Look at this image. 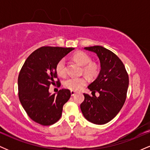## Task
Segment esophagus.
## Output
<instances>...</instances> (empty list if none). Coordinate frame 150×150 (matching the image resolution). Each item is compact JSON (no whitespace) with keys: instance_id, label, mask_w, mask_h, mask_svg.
Listing matches in <instances>:
<instances>
[{"instance_id":"esophagus-1","label":"esophagus","mask_w":150,"mask_h":150,"mask_svg":"<svg viewBox=\"0 0 150 150\" xmlns=\"http://www.w3.org/2000/svg\"><path fill=\"white\" fill-rule=\"evenodd\" d=\"M70 93H71V95L72 96H74V95H75V93H76V92H75V91H70Z\"/></svg>"}]
</instances>
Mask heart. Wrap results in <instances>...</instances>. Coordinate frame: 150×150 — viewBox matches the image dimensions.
<instances>
[{
	"instance_id": "obj_1",
	"label": "heart",
	"mask_w": 150,
	"mask_h": 150,
	"mask_svg": "<svg viewBox=\"0 0 150 150\" xmlns=\"http://www.w3.org/2000/svg\"><path fill=\"white\" fill-rule=\"evenodd\" d=\"M73 59L83 66L82 71L90 78H94L99 75V66L95 63L92 62V58L87 53L83 51H78L73 55ZM56 71L58 75L61 77L65 76L66 74V66L64 58H62L58 62L56 65ZM87 84L85 77H70L66 79L63 82L65 88L69 89L72 91H78L85 87Z\"/></svg>"
}]
</instances>
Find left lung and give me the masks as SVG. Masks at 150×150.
Listing matches in <instances>:
<instances>
[{"label": "left lung", "instance_id": "left-lung-1", "mask_svg": "<svg viewBox=\"0 0 150 150\" xmlns=\"http://www.w3.org/2000/svg\"><path fill=\"white\" fill-rule=\"evenodd\" d=\"M85 49L97 53L101 70L97 78L88 86L92 97L84 93L85 100L80 108L88 121L103 125L112 120L123 107L127 97L128 75L121 60L110 50L101 46ZM95 92L100 93L98 98Z\"/></svg>", "mask_w": 150, "mask_h": 150}]
</instances>
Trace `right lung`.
<instances>
[{"mask_svg":"<svg viewBox=\"0 0 150 150\" xmlns=\"http://www.w3.org/2000/svg\"><path fill=\"white\" fill-rule=\"evenodd\" d=\"M74 48L42 46L32 52L22 65L18 76V95L29 117L42 125H51L61 118L63 106L71 96L62 89L51 94V85L60 84L56 65ZM58 86H61L60 84Z\"/></svg>","mask_w":150,"mask_h":150,"instance_id":"add662e5","label":"right lung"}]
</instances>
